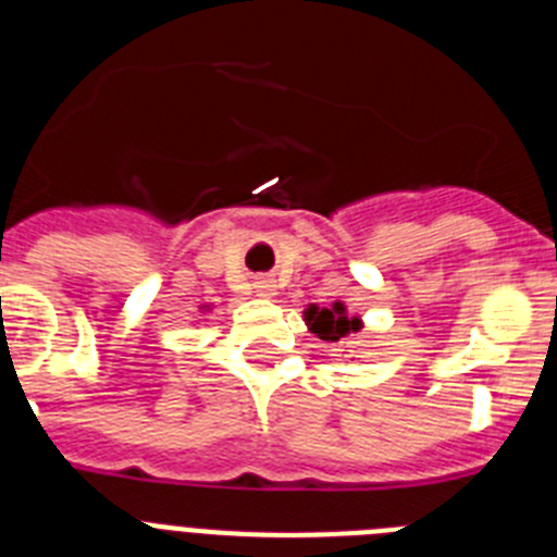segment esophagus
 <instances>
[{
	"label": "esophagus",
	"mask_w": 557,
	"mask_h": 557,
	"mask_svg": "<svg viewBox=\"0 0 557 557\" xmlns=\"http://www.w3.org/2000/svg\"><path fill=\"white\" fill-rule=\"evenodd\" d=\"M253 289H256V295H259V298H273V295H275V284L268 282V278L256 282Z\"/></svg>",
	"instance_id": "esophagus-1"
}]
</instances>
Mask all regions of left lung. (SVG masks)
Masks as SVG:
<instances>
[{"mask_svg": "<svg viewBox=\"0 0 557 557\" xmlns=\"http://www.w3.org/2000/svg\"><path fill=\"white\" fill-rule=\"evenodd\" d=\"M304 321H307L309 332L318 334L326 343H339L346 339L348 334L359 332L362 329V318L359 314H348L346 304L334 301L332 307H318V304H309L304 309Z\"/></svg>", "mask_w": 557, "mask_h": 557, "instance_id": "1", "label": "left lung"}]
</instances>
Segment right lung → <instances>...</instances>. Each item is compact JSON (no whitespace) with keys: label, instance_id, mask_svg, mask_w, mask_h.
Instances as JSON below:
<instances>
[{"label":"right lung","instance_id":"right-lung-1","mask_svg":"<svg viewBox=\"0 0 557 557\" xmlns=\"http://www.w3.org/2000/svg\"><path fill=\"white\" fill-rule=\"evenodd\" d=\"M209 309H211V307H209V304H206V307H200V312H209Z\"/></svg>","mask_w":557,"mask_h":557}]
</instances>
